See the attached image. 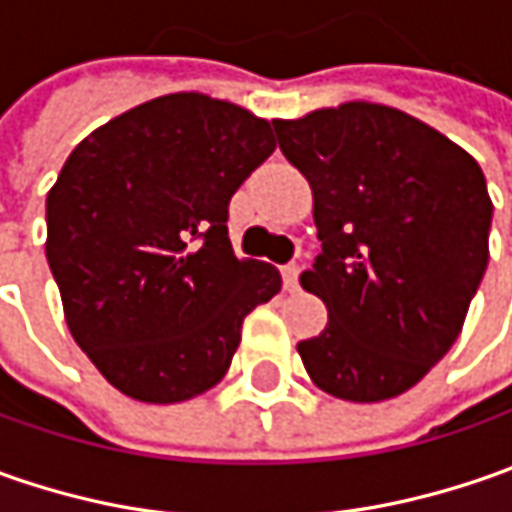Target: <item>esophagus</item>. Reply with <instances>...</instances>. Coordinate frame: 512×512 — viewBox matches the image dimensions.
<instances>
[{
    "label": "esophagus",
    "instance_id": "obj_1",
    "mask_svg": "<svg viewBox=\"0 0 512 512\" xmlns=\"http://www.w3.org/2000/svg\"><path fill=\"white\" fill-rule=\"evenodd\" d=\"M282 276H285V287L290 293H296L299 290V265L296 262H290V265L282 267Z\"/></svg>",
    "mask_w": 512,
    "mask_h": 512
}]
</instances>
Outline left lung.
<instances>
[{"label": "left lung", "instance_id": "8db88e82", "mask_svg": "<svg viewBox=\"0 0 512 512\" xmlns=\"http://www.w3.org/2000/svg\"><path fill=\"white\" fill-rule=\"evenodd\" d=\"M313 190L322 253L302 287L327 327L299 342L307 376L344 402H384L459 339L487 270L493 202L479 162L402 110L344 102L273 119Z\"/></svg>", "mask_w": 512, "mask_h": 512}]
</instances>
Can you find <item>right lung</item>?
Listing matches in <instances>:
<instances>
[{"instance_id":"1","label":"right lung","mask_w":512,"mask_h":512,"mask_svg":"<svg viewBox=\"0 0 512 512\" xmlns=\"http://www.w3.org/2000/svg\"><path fill=\"white\" fill-rule=\"evenodd\" d=\"M273 150L250 110L170 93L93 130L50 187L45 253L70 336L130 399L222 382L245 316L282 290L227 236L230 196Z\"/></svg>"}]
</instances>
